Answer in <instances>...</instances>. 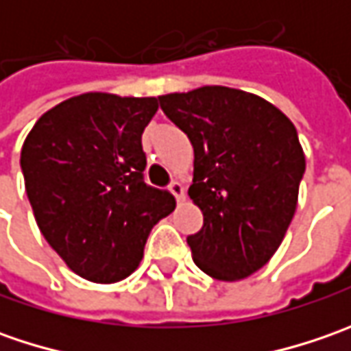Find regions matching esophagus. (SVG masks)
Instances as JSON below:
<instances>
[{
	"label": "esophagus",
	"instance_id": "esophagus-1",
	"mask_svg": "<svg viewBox=\"0 0 351 351\" xmlns=\"http://www.w3.org/2000/svg\"><path fill=\"white\" fill-rule=\"evenodd\" d=\"M169 191L173 193V197L178 199V203L185 201V187H183L180 182H171L169 183Z\"/></svg>",
	"mask_w": 351,
	"mask_h": 351
}]
</instances>
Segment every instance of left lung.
<instances>
[{
	"label": "left lung",
	"mask_w": 351,
	"mask_h": 351,
	"mask_svg": "<svg viewBox=\"0 0 351 351\" xmlns=\"http://www.w3.org/2000/svg\"><path fill=\"white\" fill-rule=\"evenodd\" d=\"M158 101L195 152L189 197L203 228L187 236L193 262L221 281L252 276L276 254L297 209L304 173L297 128L276 105L223 86Z\"/></svg>",
	"instance_id": "left-lung-1"
}]
</instances>
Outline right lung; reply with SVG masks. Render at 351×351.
<instances>
[{
  "label": "right lung",
  "instance_id": "1",
  "mask_svg": "<svg viewBox=\"0 0 351 351\" xmlns=\"http://www.w3.org/2000/svg\"><path fill=\"white\" fill-rule=\"evenodd\" d=\"M156 111V97L84 93L47 111L23 144L21 169L40 232L93 283L130 276L152 226L176 209L173 195L142 173V132Z\"/></svg>",
  "mask_w": 351,
  "mask_h": 351
}]
</instances>
